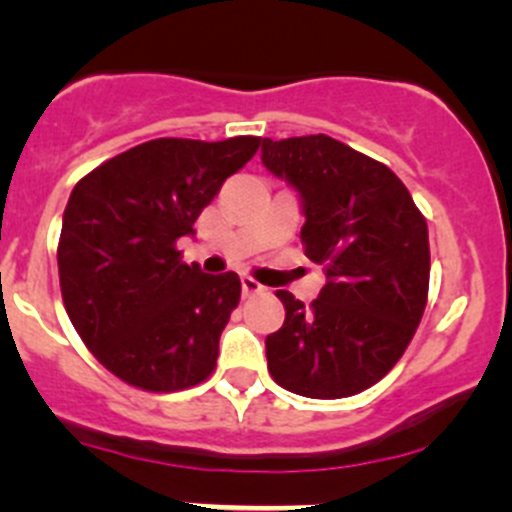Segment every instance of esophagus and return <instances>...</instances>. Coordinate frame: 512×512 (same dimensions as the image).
Here are the masks:
<instances>
[{
  "instance_id": "obj_1",
  "label": "esophagus",
  "mask_w": 512,
  "mask_h": 512,
  "mask_svg": "<svg viewBox=\"0 0 512 512\" xmlns=\"http://www.w3.org/2000/svg\"><path fill=\"white\" fill-rule=\"evenodd\" d=\"M260 292H265V287L260 285V282L257 280H252V277H242V294H245V297H252V294H260Z\"/></svg>"
}]
</instances>
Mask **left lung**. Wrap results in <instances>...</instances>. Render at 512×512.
<instances>
[{"mask_svg":"<svg viewBox=\"0 0 512 512\" xmlns=\"http://www.w3.org/2000/svg\"><path fill=\"white\" fill-rule=\"evenodd\" d=\"M262 165L302 200L304 255L327 285L309 307L287 289L267 369L307 399H344L384 379L414 339L428 297V227L379 160L317 136L262 141Z\"/></svg>","mask_w":512,"mask_h":512,"instance_id":"8db88e82","label":"left lung"}]
</instances>
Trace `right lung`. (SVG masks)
Masks as SVG:
<instances>
[{"label":"right lung","mask_w":512,"mask_h":512,"mask_svg":"<svg viewBox=\"0 0 512 512\" xmlns=\"http://www.w3.org/2000/svg\"><path fill=\"white\" fill-rule=\"evenodd\" d=\"M257 148V136L156 138L71 190L56 252L61 297L89 352L126 384L180 391L213 374L240 277L185 265L175 242Z\"/></svg>","instance_id":"obj_1"}]
</instances>
